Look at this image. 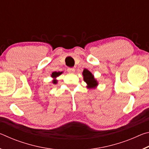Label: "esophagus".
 Listing matches in <instances>:
<instances>
[{"instance_id": "esophagus-1", "label": "esophagus", "mask_w": 149, "mask_h": 149, "mask_svg": "<svg viewBox=\"0 0 149 149\" xmlns=\"http://www.w3.org/2000/svg\"><path fill=\"white\" fill-rule=\"evenodd\" d=\"M67 71L69 73H74L75 72V69L73 68H68L67 69Z\"/></svg>"}]
</instances>
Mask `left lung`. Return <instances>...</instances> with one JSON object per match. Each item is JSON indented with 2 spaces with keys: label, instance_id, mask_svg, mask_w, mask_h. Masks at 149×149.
I'll use <instances>...</instances> for the list:
<instances>
[{
  "label": "left lung",
  "instance_id": "8db88e82",
  "mask_svg": "<svg viewBox=\"0 0 149 149\" xmlns=\"http://www.w3.org/2000/svg\"><path fill=\"white\" fill-rule=\"evenodd\" d=\"M83 75H84V79L88 85V87L93 88L97 85V81L95 79L94 77L89 70L85 69L83 72Z\"/></svg>",
  "mask_w": 149,
  "mask_h": 149
}]
</instances>
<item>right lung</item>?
I'll use <instances>...</instances> for the list:
<instances>
[{"label":"right lung","instance_id":"1","mask_svg":"<svg viewBox=\"0 0 149 149\" xmlns=\"http://www.w3.org/2000/svg\"><path fill=\"white\" fill-rule=\"evenodd\" d=\"M61 74H62V72H54V73H52V77L55 78V77H56L58 76V75H60ZM53 82H54V84H56L57 81L56 80H54Z\"/></svg>","mask_w":149,"mask_h":149}]
</instances>
